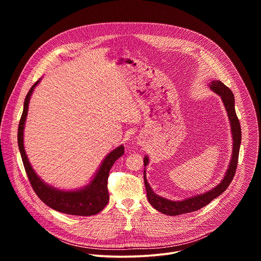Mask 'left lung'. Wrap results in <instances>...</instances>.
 <instances>
[{
	"label": "left lung",
	"instance_id": "1",
	"mask_svg": "<svg viewBox=\"0 0 261 261\" xmlns=\"http://www.w3.org/2000/svg\"><path fill=\"white\" fill-rule=\"evenodd\" d=\"M210 88L212 91H214L216 94H218L222 101L223 104H224L226 111H227V116L229 118L230 122V127H231V133H232V139H233V147H232V156L231 160L229 163V167L225 173V176L223 177L221 182L217 186V187L213 188L212 190L199 194L187 199H184L181 201H172L166 198H163L152 190V188L148 185L145 176V169L143 171V178H144V186H145V190H146V196L148 202L151 203V205L159 211L162 214L168 215V216H177L181 214H187L191 212H195L204 205L208 204L213 199L216 197L220 196L223 192H224L231 180L233 179V176L236 174L237 166H238V161H239V153H240V145L242 141V129L240 125V121L238 119V116L236 114V108H234V96L233 93L228 89L224 84L221 83L220 81H214L211 82ZM144 166L148 164V158L147 156L144 157L143 159Z\"/></svg>",
	"mask_w": 261,
	"mask_h": 261
}]
</instances>
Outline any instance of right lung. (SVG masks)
Returning <instances> with one entry per match:
<instances>
[{"mask_svg": "<svg viewBox=\"0 0 261 261\" xmlns=\"http://www.w3.org/2000/svg\"><path fill=\"white\" fill-rule=\"evenodd\" d=\"M40 80L37 81L30 89L25 96L23 103V111L18 125L17 141L19 152L21 155L22 163L33 187L35 193L46 205L55 211L74 216H93L100 213L108 203L109 194L107 190V179L109 171L114 163L124 154V145H120L114 151H111L103 160L99 167V170L95 174L94 178L86 187L74 190V191H63L57 188L50 187L45 184L32 168L23 146V129L24 123L28 116V109L31 95L35 87L39 84Z\"/></svg>", "mask_w": 261, "mask_h": 261, "instance_id": "obj_1", "label": "right lung"}]
</instances>
